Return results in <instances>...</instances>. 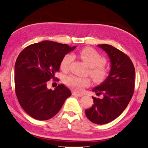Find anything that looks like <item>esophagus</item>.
Returning a JSON list of instances; mask_svg holds the SVG:
<instances>
[{
    "mask_svg": "<svg viewBox=\"0 0 148 148\" xmlns=\"http://www.w3.org/2000/svg\"><path fill=\"white\" fill-rule=\"evenodd\" d=\"M72 95H74V96H78V97L83 96V94H82V93H78L77 92H75V91L72 92Z\"/></svg>",
    "mask_w": 148,
    "mask_h": 148,
    "instance_id": "1",
    "label": "esophagus"
}]
</instances>
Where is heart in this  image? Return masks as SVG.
<instances>
[{
	"instance_id": "1",
	"label": "heart",
	"mask_w": 148,
	"mask_h": 148,
	"mask_svg": "<svg viewBox=\"0 0 148 148\" xmlns=\"http://www.w3.org/2000/svg\"><path fill=\"white\" fill-rule=\"evenodd\" d=\"M78 56L90 67V75L97 82H102L109 75V71L105 67L106 60L105 57L99 54L96 50L91 48H84L78 53ZM73 57L71 54L64 55L60 62L61 70L66 72L69 70V66ZM64 82L69 87L76 91H82L83 88L91 84V79L88 77H80L71 75L66 76Z\"/></svg>"
}]
</instances>
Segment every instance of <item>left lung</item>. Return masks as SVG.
Instances as JSON below:
<instances>
[{"label": "left lung", "instance_id": "obj_1", "mask_svg": "<svg viewBox=\"0 0 148 148\" xmlns=\"http://www.w3.org/2000/svg\"><path fill=\"white\" fill-rule=\"evenodd\" d=\"M110 59L111 71L101 84L93 89L102 99L92 97L93 105L86 109V117L92 123L103 125L114 121L122 114L131 100L134 91L135 69L126 54L108 44L98 45Z\"/></svg>", "mask_w": 148, "mask_h": 148}]
</instances>
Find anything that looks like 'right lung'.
Here are the masks:
<instances>
[{"label":"right lung","mask_w":148,"mask_h":148,"mask_svg":"<svg viewBox=\"0 0 148 148\" xmlns=\"http://www.w3.org/2000/svg\"><path fill=\"white\" fill-rule=\"evenodd\" d=\"M76 46L43 41L27 46L18 55L14 67L15 91L19 104L33 119L46 121L55 116L71 92L64 84L55 90L47 82L55 79L64 55Z\"/></svg>","instance_id":"add662e5"}]
</instances>
